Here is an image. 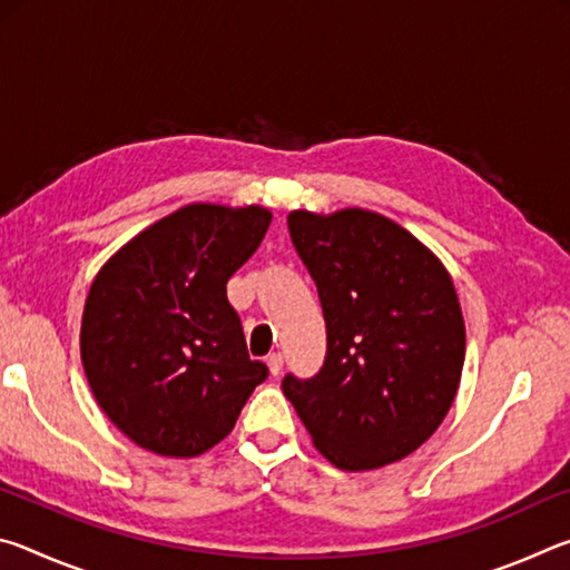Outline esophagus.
Here are the masks:
<instances>
[{
  "mask_svg": "<svg viewBox=\"0 0 570 570\" xmlns=\"http://www.w3.org/2000/svg\"><path fill=\"white\" fill-rule=\"evenodd\" d=\"M266 364H268V374H272V377H278V374H282V370H284V356L282 354H268Z\"/></svg>",
  "mask_w": 570,
  "mask_h": 570,
  "instance_id": "34e87169",
  "label": "esophagus"
}]
</instances>
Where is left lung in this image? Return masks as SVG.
<instances>
[{"label": "left lung", "instance_id": "1", "mask_svg": "<svg viewBox=\"0 0 570 570\" xmlns=\"http://www.w3.org/2000/svg\"><path fill=\"white\" fill-rule=\"evenodd\" d=\"M288 234L320 292L326 360L282 387L314 448L346 472L412 455L452 407L465 320L445 264L366 208L292 210Z\"/></svg>", "mask_w": 570, "mask_h": 570}]
</instances>
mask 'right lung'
I'll return each mask as SVG.
<instances>
[{
    "label": "right lung",
    "mask_w": 570,
    "mask_h": 570,
    "mask_svg": "<svg viewBox=\"0 0 570 570\" xmlns=\"http://www.w3.org/2000/svg\"><path fill=\"white\" fill-rule=\"evenodd\" d=\"M272 210L188 204L102 264L85 298L80 356L100 410L135 445L198 458L238 420L266 364L248 356L226 284Z\"/></svg>",
    "instance_id": "add662e5"
}]
</instances>
